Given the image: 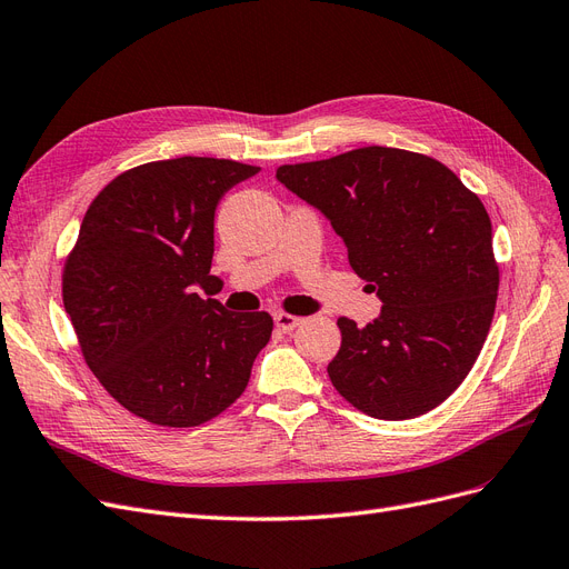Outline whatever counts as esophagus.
Here are the masks:
<instances>
[{"mask_svg":"<svg viewBox=\"0 0 569 569\" xmlns=\"http://www.w3.org/2000/svg\"><path fill=\"white\" fill-rule=\"evenodd\" d=\"M274 325H278V330H282V332H291L297 325H301V318L280 311V313H274Z\"/></svg>","mask_w":569,"mask_h":569,"instance_id":"1","label":"esophagus"}]
</instances>
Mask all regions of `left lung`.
Listing matches in <instances>:
<instances>
[{
    "label": "left lung",
    "mask_w": 569,
    "mask_h": 569,
    "mask_svg": "<svg viewBox=\"0 0 569 569\" xmlns=\"http://www.w3.org/2000/svg\"><path fill=\"white\" fill-rule=\"evenodd\" d=\"M278 180L330 218L351 268L382 299L366 327L337 320L335 389L380 420L443 403L472 370L496 311L485 203L441 161L393 147L287 163Z\"/></svg>",
    "instance_id": "8db88e82"
}]
</instances>
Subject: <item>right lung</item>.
Here are the masks:
<instances>
[{"label":"right lung","instance_id":"obj_1","mask_svg":"<svg viewBox=\"0 0 569 569\" xmlns=\"http://www.w3.org/2000/svg\"><path fill=\"white\" fill-rule=\"evenodd\" d=\"M258 170L209 157L142 163L82 218L63 263V308L101 387L151 425L220 416L272 335L266 311L228 313L197 291L218 280L209 272L220 197Z\"/></svg>","mask_w":569,"mask_h":569}]
</instances>
